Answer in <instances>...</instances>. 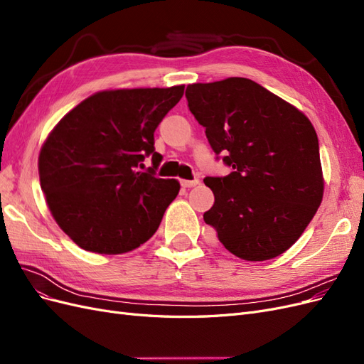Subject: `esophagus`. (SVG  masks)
<instances>
[{
  "label": "esophagus",
  "instance_id": "obj_1",
  "mask_svg": "<svg viewBox=\"0 0 364 364\" xmlns=\"http://www.w3.org/2000/svg\"><path fill=\"white\" fill-rule=\"evenodd\" d=\"M199 179H193V181H181V185L183 186V188H193V186H196V185H199Z\"/></svg>",
  "mask_w": 364,
  "mask_h": 364
}]
</instances>
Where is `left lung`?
I'll list each match as a JSON object with an SVG mask.
<instances>
[{
	"mask_svg": "<svg viewBox=\"0 0 364 364\" xmlns=\"http://www.w3.org/2000/svg\"><path fill=\"white\" fill-rule=\"evenodd\" d=\"M188 107L217 159L232 167L208 176L215 202L203 214L230 253L264 261L291 247L323 197L316 130L301 111L243 77L186 86Z\"/></svg>",
	"mask_w": 364,
	"mask_h": 364,
	"instance_id": "1",
	"label": "left lung"
}]
</instances>
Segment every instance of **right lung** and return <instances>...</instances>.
Returning <instances> with one entry per match:
<instances>
[{
	"mask_svg": "<svg viewBox=\"0 0 364 364\" xmlns=\"http://www.w3.org/2000/svg\"><path fill=\"white\" fill-rule=\"evenodd\" d=\"M185 86L102 91L53 129L39 153L41 188L60 229L85 250L117 255L156 232L176 179L155 176V130ZM152 167L137 168L146 157Z\"/></svg>",
	"mask_w": 364,
	"mask_h": 364,
	"instance_id": "obj_1",
	"label": "right lung"
}]
</instances>
